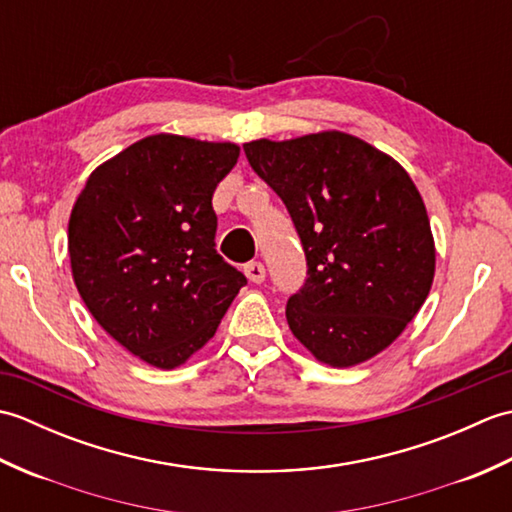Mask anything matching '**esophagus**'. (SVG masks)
<instances>
[{
    "instance_id": "34e87169",
    "label": "esophagus",
    "mask_w": 512,
    "mask_h": 512,
    "mask_svg": "<svg viewBox=\"0 0 512 512\" xmlns=\"http://www.w3.org/2000/svg\"><path fill=\"white\" fill-rule=\"evenodd\" d=\"M244 273L250 281H253V284H262V281L266 279V268L262 262H248L244 266Z\"/></svg>"
}]
</instances>
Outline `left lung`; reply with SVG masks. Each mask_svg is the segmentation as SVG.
<instances>
[{
	"label": "left lung",
	"mask_w": 512,
	"mask_h": 512,
	"mask_svg": "<svg viewBox=\"0 0 512 512\" xmlns=\"http://www.w3.org/2000/svg\"><path fill=\"white\" fill-rule=\"evenodd\" d=\"M295 222L308 279L288 299L292 334L317 361L352 367L394 343L436 273L427 209L398 162L365 140L319 132L244 145Z\"/></svg>",
	"instance_id": "8db88e82"
}]
</instances>
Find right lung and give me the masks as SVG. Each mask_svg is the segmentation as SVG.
<instances>
[{
	"label": "right lung",
	"instance_id": "right-lung-1",
	"mask_svg": "<svg viewBox=\"0 0 512 512\" xmlns=\"http://www.w3.org/2000/svg\"><path fill=\"white\" fill-rule=\"evenodd\" d=\"M239 147L156 134L92 171L74 202L76 290L101 328L173 369L215 334L246 277L215 250L213 193Z\"/></svg>",
	"mask_w": 512,
	"mask_h": 512
}]
</instances>
